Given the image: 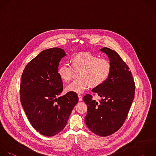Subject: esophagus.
<instances>
[{
	"mask_svg": "<svg viewBox=\"0 0 156 156\" xmlns=\"http://www.w3.org/2000/svg\"><path fill=\"white\" fill-rule=\"evenodd\" d=\"M78 97H79V101H82V95L80 94H78Z\"/></svg>",
	"mask_w": 156,
	"mask_h": 156,
	"instance_id": "34e87169",
	"label": "esophagus"
}]
</instances>
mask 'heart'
<instances>
[{
    "label": "heart",
    "mask_w": 156,
    "mask_h": 156,
    "mask_svg": "<svg viewBox=\"0 0 156 156\" xmlns=\"http://www.w3.org/2000/svg\"><path fill=\"white\" fill-rule=\"evenodd\" d=\"M73 66L68 63L62 64L58 70L62 79L69 81L74 73V70L78 71V79L73 80L66 87L68 92L81 93L90 85L97 87L103 84L109 77L112 65L110 61L104 58L88 52H82L72 58Z\"/></svg>",
    "instance_id": "heart-1"
}]
</instances>
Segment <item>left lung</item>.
Instances as JSON below:
<instances>
[{
	"label": "left lung",
	"instance_id": "left-lung-1",
	"mask_svg": "<svg viewBox=\"0 0 156 156\" xmlns=\"http://www.w3.org/2000/svg\"><path fill=\"white\" fill-rule=\"evenodd\" d=\"M105 53L112 65L108 79L92 91L102 99L96 101L90 94L83 100L88 106L85 121L94 133L106 136L116 132L124 122L135 94V83L126 63L113 50L104 47L100 49Z\"/></svg>",
	"mask_w": 156,
	"mask_h": 156
}]
</instances>
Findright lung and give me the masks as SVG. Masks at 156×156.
<instances>
[{
  "mask_svg": "<svg viewBox=\"0 0 156 156\" xmlns=\"http://www.w3.org/2000/svg\"><path fill=\"white\" fill-rule=\"evenodd\" d=\"M66 55L61 48L44 50L26 65L22 74V106L34 129L47 136H54L65 128L79 101L73 92L57 98L63 88L58 65Z\"/></svg>",
  "mask_w": 156,
  "mask_h": 156,
  "instance_id": "right-lung-1",
  "label": "right lung"
}]
</instances>
